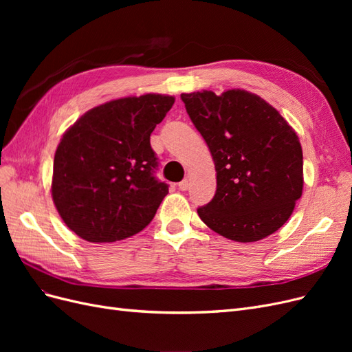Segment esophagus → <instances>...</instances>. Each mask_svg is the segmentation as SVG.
Returning <instances> with one entry per match:
<instances>
[{
    "label": "esophagus",
    "mask_w": 352,
    "mask_h": 352,
    "mask_svg": "<svg viewBox=\"0 0 352 352\" xmlns=\"http://www.w3.org/2000/svg\"><path fill=\"white\" fill-rule=\"evenodd\" d=\"M177 188H179L180 190H186V189L189 188V182H188V179L182 180V182H179V184H177Z\"/></svg>",
    "instance_id": "34e87169"
}]
</instances>
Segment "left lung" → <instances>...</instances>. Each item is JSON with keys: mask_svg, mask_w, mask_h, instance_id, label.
Instances as JSON below:
<instances>
[{"mask_svg": "<svg viewBox=\"0 0 352 352\" xmlns=\"http://www.w3.org/2000/svg\"><path fill=\"white\" fill-rule=\"evenodd\" d=\"M214 160L217 189L198 216L219 235L255 242L280 229L302 195V150L295 131L258 95L230 89L182 94Z\"/></svg>", "mask_w": 352, "mask_h": 352, "instance_id": "8db88e82", "label": "left lung"}]
</instances>
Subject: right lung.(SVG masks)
Listing matches in <instances>:
<instances>
[{
    "instance_id": "right-lung-1",
    "label": "right lung",
    "mask_w": 352,
    "mask_h": 352,
    "mask_svg": "<svg viewBox=\"0 0 352 352\" xmlns=\"http://www.w3.org/2000/svg\"><path fill=\"white\" fill-rule=\"evenodd\" d=\"M175 97L146 94L98 105L63 135L51 194L67 228L88 242H116L150 225L168 185L154 176L150 144Z\"/></svg>"
}]
</instances>
